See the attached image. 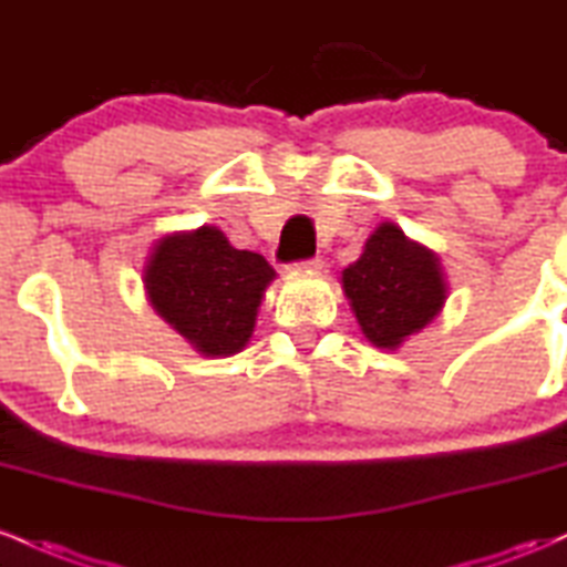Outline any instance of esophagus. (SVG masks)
Masks as SVG:
<instances>
[{
	"mask_svg": "<svg viewBox=\"0 0 567 567\" xmlns=\"http://www.w3.org/2000/svg\"><path fill=\"white\" fill-rule=\"evenodd\" d=\"M298 269H301V271H311V275H320V271L324 269V261H322V258H311V261H301V264H298Z\"/></svg>",
	"mask_w": 567,
	"mask_h": 567,
	"instance_id": "34e87169",
	"label": "esophagus"
}]
</instances>
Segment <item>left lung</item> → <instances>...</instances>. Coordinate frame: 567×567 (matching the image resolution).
<instances>
[{"label": "left lung", "mask_w": 567, "mask_h": 567, "mask_svg": "<svg viewBox=\"0 0 567 567\" xmlns=\"http://www.w3.org/2000/svg\"><path fill=\"white\" fill-rule=\"evenodd\" d=\"M343 296L375 349L396 351L440 317L447 277L440 256L383 220L365 239L360 258L341 271Z\"/></svg>", "instance_id": "left-lung-1"}]
</instances>
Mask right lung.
<instances>
[{"label": "right lung", "instance_id": "add662e5", "mask_svg": "<svg viewBox=\"0 0 567 567\" xmlns=\"http://www.w3.org/2000/svg\"><path fill=\"white\" fill-rule=\"evenodd\" d=\"M148 303L202 357H231L250 343L277 271L264 256L231 247L218 226L171 231L141 271Z\"/></svg>", "mask_w": 567, "mask_h": 567}]
</instances>
